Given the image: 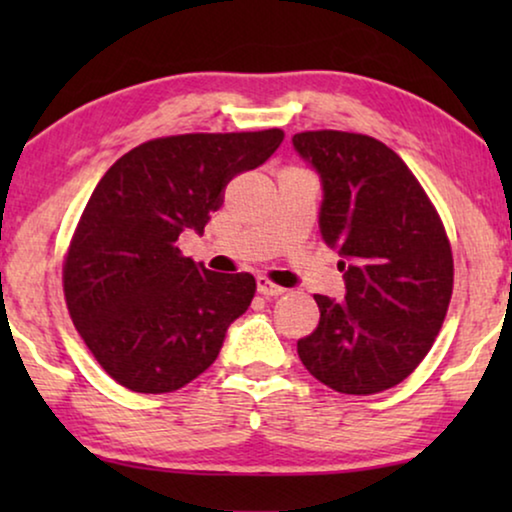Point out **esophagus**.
Listing matches in <instances>:
<instances>
[{
  "instance_id": "obj_1",
  "label": "esophagus",
  "mask_w": 512,
  "mask_h": 512,
  "mask_svg": "<svg viewBox=\"0 0 512 512\" xmlns=\"http://www.w3.org/2000/svg\"><path fill=\"white\" fill-rule=\"evenodd\" d=\"M256 286H258V293H261V296H265V298L282 296V293L286 291V289H282V286H277L270 277H265V275H258L256 277Z\"/></svg>"
}]
</instances>
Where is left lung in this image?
Listing matches in <instances>:
<instances>
[{
    "label": "left lung",
    "instance_id": "left-lung-1",
    "mask_svg": "<svg viewBox=\"0 0 512 512\" xmlns=\"http://www.w3.org/2000/svg\"><path fill=\"white\" fill-rule=\"evenodd\" d=\"M293 146L321 174V237L342 256L347 286L342 300L314 296L319 326L298 340V356L340 394H380L424 361L443 328L450 240L422 184L380 139L307 130Z\"/></svg>",
    "mask_w": 512,
    "mask_h": 512
}]
</instances>
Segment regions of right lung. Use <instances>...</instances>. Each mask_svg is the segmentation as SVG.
I'll use <instances>...</instances> for the list:
<instances>
[{
	"mask_svg": "<svg viewBox=\"0 0 512 512\" xmlns=\"http://www.w3.org/2000/svg\"><path fill=\"white\" fill-rule=\"evenodd\" d=\"M284 132H191L125 153L95 186L62 263L81 340L111 380L170 394L212 366L256 293L249 272L221 275L181 254L237 174L263 165Z\"/></svg>",
	"mask_w": 512,
	"mask_h": 512,
	"instance_id": "right-lung-1",
	"label": "right lung"
}]
</instances>
